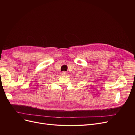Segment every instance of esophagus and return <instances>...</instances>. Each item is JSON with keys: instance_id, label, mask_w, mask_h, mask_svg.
<instances>
[{"instance_id": "1", "label": "esophagus", "mask_w": 135, "mask_h": 135, "mask_svg": "<svg viewBox=\"0 0 135 135\" xmlns=\"http://www.w3.org/2000/svg\"><path fill=\"white\" fill-rule=\"evenodd\" d=\"M67 74H68V73L66 72H65V71L61 73V75H67Z\"/></svg>"}]
</instances>
